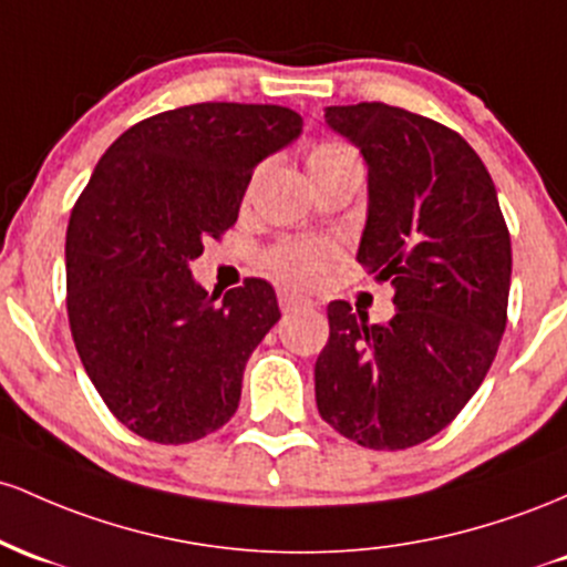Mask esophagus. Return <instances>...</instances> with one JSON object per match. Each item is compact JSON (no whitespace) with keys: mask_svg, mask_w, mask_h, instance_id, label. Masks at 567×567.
<instances>
[{"mask_svg":"<svg viewBox=\"0 0 567 567\" xmlns=\"http://www.w3.org/2000/svg\"><path fill=\"white\" fill-rule=\"evenodd\" d=\"M278 305H281L284 310H297V308H310L313 300L305 295H297V291H291V289H281L278 291Z\"/></svg>","mask_w":567,"mask_h":567,"instance_id":"1","label":"esophagus"}]
</instances>
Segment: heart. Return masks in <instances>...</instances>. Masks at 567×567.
Segmentation results:
<instances>
[{
	"instance_id": "heart-1",
	"label": "heart",
	"mask_w": 567,
	"mask_h": 567,
	"mask_svg": "<svg viewBox=\"0 0 567 567\" xmlns=\"http://www.w3.org/2000/svg\"><path fill=\"white\" fill-rule=\"evenodd\" d=\"M305 165H308L310 179H327L346 168H361L359 157L351 146L337 142L313 144L305 152ZM329 262H332V246L321 244V240H286V244L272 246L267 251L265 265L267 270L286 284L308 286L316 284L323 276Z\"/></svg>"
}]
</instances>
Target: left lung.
<instances>
[{
  "mask_svg": "<svg viewBox=\"0 0 567 567\" xmlns=\"http://www.w3.org/2000/svg\"><path fill=\"white\" fill-rule=\"evenodd\" d=\"M369 165L359 262L393 286L391 321L329 302L316 404L369 450H406L455 421L506 329L512 238L485 163L461 133L380 101L329 106Z\"/></svg>",
  "mask_w": 567,
  "mask_h": 567,
  "instance_id": "obj_1",
  "label": "left lung"
}]
</instances>
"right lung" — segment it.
<instances>
[{
    "label": "right lung",
    "mask_w": 567,
    "mask_h": 567,
    "mask_svg": "<svg viewBox=\"0 0 567 567\" xmlns=\"http://www.w3.org/2000/svg\"><path fill=\"white\" fill-rule=\"evenodd\" d=\"M276 104L179 106L131 125L104 152L66 230V313L87 378L125 429L198 442L240 402L244 369L278 313L246 278L216 302L189 262L238 219L254 168L295 142Z\"/></svg>",
    "instance_id": "right-lung-1"
}]
</instances>
